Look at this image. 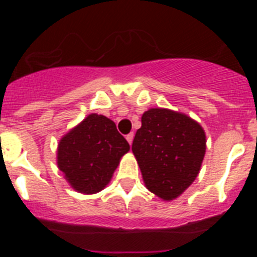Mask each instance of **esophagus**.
<instances>
[{
	"label": "esophagus",
	"instance_id": "1",
	"mask_svg": "<svg viewBox=\"0 0 257 257\" xmlns=\"http://www.w3.org/2000/svg\"><path fill=\"white\" fill-rule=\"evenodd\" d=\"M133 138H134V133H129L128 136H126V141H128V143L131 145L133 143Z\"/></svg>",
	"mask_w": 257,
	"mask_h": 257
}]
</instances>
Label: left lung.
I'll use <instances>...</instances> for the list:
<instances>
[{
  "label": "left lung",
  "mask_w": 257,
  "mask_h": 257,
  "mask_svg": "<svg viewBox=\"0 0 257 257\" xmlns=\"http://www.w3.org/2000/svg\"><path fill=\"white\" fill-rule=\"evenodd\" d=\"M205 144V133L195 120L152 108L142 116L132 150L147 188L164 200H173L198 177Z\"/></svg>",
  "instance_id": "left-lung-1"
}]
</instances>
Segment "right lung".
Segmentation results:
<instances>
[{
    "label": "right lung",
    "instance_id": "1",
    "mask_svg": "<svg viewBox=\"0 0 257 257\" xmlns=\"http://www.w3.org/2000/svg\"><path fill=\"white\" fill-rule=\"evenodd\" d=\"M129 148L113 120L90 114L61 139L57 163L77 191L94 194L109 183Z\"/></svg>",
    "mask_w": 257,
    "mask_h": 257
}]
</instances>
